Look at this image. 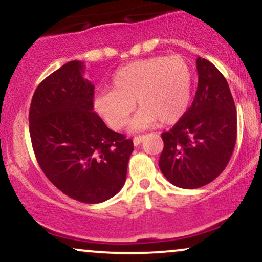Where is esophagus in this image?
I'll use <instances>...</instances> for the list:
<instances>
[{
  "instance_id": "esophagus-1",
  "label": "esophagus",
  "mask_w": 262,
  "mask_h": 262,
  "mask_svg": "<svg viewBox=\"0 0 262 262\" xmlns=\"http://www.w3.org/2000/svg\"><path fill=\"white\" fill-rule=\"evenodd\" d=\"M143 139H144V135H137V137H134L133 144L135 146H138L141 143V141H143Z\"/></svg>"
}]
</instances>
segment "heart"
Returning a JSON list of instances; mask_svg holds the SVG:
<instances>
[{
	"instance_id": "b5f03b06",
	"label": "heart",
	"mask_w": 262,
	"mask_h": 262,
	"mask_svg": "<svg viewBox=\"0 0 262 262\" xmlns=\"http://www.w3.org/2000/svg\"><path fill=\"white\" fill-rule=\"evenodd\" d=\"M112 90L97 93L93 107L114 130L128 123L138 107L132 129L154 124L167 125L179 121L187 111L192 90V71L181 56H152L129 62L116 71Z\"/></svg>"
}]
</instances>
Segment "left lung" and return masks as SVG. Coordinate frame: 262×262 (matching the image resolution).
I'll return each instance as SVG.
<instances>
[{"label":"left lung","instance_id":"8db88e82","mask_svg":"<svg viewBox=\"0 0 262 262\" xmlns=\"http://www.w3.org/2000/svg\"><path fill=\"white\" fill-rule=\"evenodd\" d=\"M198 86L191 107L161 134V172L172 185L198 188L212 182L229 162L236 141V108L229 85L208 60L198 58Z\"/></svg>","mask_w":262,"mask_h":262}]
</instances>
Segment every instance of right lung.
<instances>
[{
  "label": "right lung",
  "instance_id": "right-lung-1",
  "mask_svg": "<svg viewBox=\"0 0 262 262\" xmlns=\"http://www.w3.org/2000/svg\"><path fill=\"white\" fill-rule=\"evenodd\" d=\"M83 64L66 62L41 81L29 108L35 158L49 181L82 203H101L121 191L134 145L93 111L95 86Z\"/></svg>",
  "mask_w": 262,
  "mask_h": 262
}]
</instances>
